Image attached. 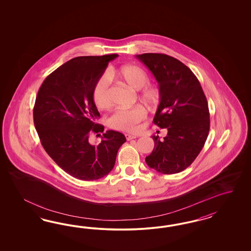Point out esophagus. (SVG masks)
<instances>
[{"label": "esophagus", "instance_id": "1", "mask_svg": "<svg viewBox=\"0 0 251 251\" xmlns=\"http://www.w3.org/2000/svg\"><path fill=\"white\" fill-rule=\"evenodd\" d=\"M125 137H126V139L129 141V140H132V139H135L136 136L135 135H130V134H125Z\"/></svg>", "mask_w": 251, "mask_h": 251}]
</instances>
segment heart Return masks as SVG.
<instances>
[{
	"instance_id": "obj_1",
	"label": "heart",
	"mask_w": 251,
	"mask_h": 251,
	"mask_svg": "<svg viewBox=\"0 0 251 251\" xmlns=\"http://www.w3.org/2000/svg\"><path fill=\"white\" fill-rule=\"evenodd\" d=\"M113 77H119L132 89H141L140 97L146 104L154 105L159 101V88L147 84L149 78L145 70L136 65H125L120 69H109L97 81L93 89V100L99 108H106L111 103L110 78ZM145 115V109L141 106L132 109H118L108 118L107 124L113 129L134 132L140 128V123Z\"/></svg>"
}]
</instances>
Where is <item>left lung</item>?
Here are the masks:
<instances>
[{"label":"left lung","mask_w":251,"mask_h":251,"mask_svg":"<svg viewBox=\"0 0 251 251\" xmlns=\"http://www.w3.org/2000/svg\"><path fill=\"white\" fill-rule=\"evenodd\" d=\"M159 84L160 103L153 123L167 129L160 140L153 135L154 148L146 164L162 174L181 172L196 159L210 129L208 102L195 75L181 61L161 53L136 55Z\"/></svg>","instance_id":"left-lung-1"}]
</instances>
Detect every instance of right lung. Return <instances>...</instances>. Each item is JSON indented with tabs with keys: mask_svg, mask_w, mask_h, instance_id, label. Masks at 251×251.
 Segmentation results:
<instances>
[{
	"mask_svg": "<svg viewBox=\"0 0 251 251\" xmlns=\"http://www.w3.org/2000/svg\"><path fill=\"white\" fill-rule=\"evenodd\" d=\"M118 54L81 56L65 62L47 76L34 106V124L41 145L54 162L69 175L81 180H96L114 167L125 136L112 129L92 145V134L100 135L104 126L93 100L94 86Z\"/></svg>",
	"mask_w": 251,
	"mask_h": 251,
	"instance_id": "1",
	"label": "right lung"
}]
</instances>
